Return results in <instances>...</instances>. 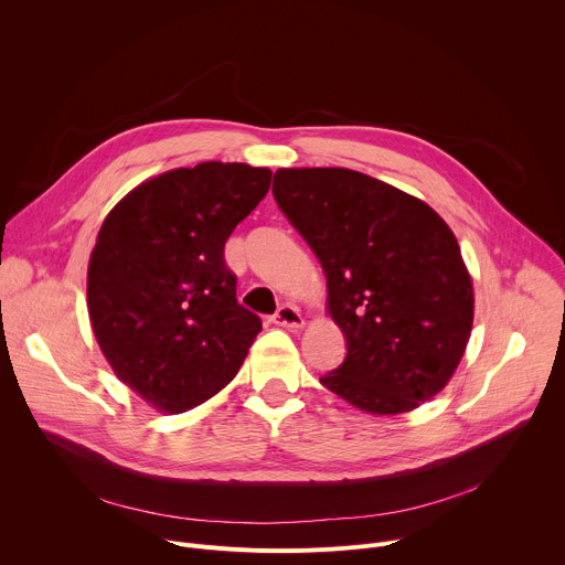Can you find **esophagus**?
I'll list each match as a JSON object with an SVG mask.
<instances>
[{
	"instance_id": "obj_1",
	"label": "esophagus",
	"mask_w": 565,
	"mask_h": 565,
	"mask_svg": "<svg viewBox=\"0 0 565 565\" xmlns=\"http://www.w3.org/2000/svg\"><path fill=\"white\" fill-rule=\"evenodd\" d=\"M273 321L279 327H286V329H301L303 317L299 315V310L292 303H281L277 308V312L273 315Z\"/></svg>"
}]
</instances>
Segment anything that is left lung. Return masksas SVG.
<instances>
[{
  "label": "left lung",
  "mask_w": 565,
  "mask_h": 565,
  "mask_svg": "<svg viewBox=\"0 0 565 565\" xmlns=\"http://www.w3.org/2000/svg\"><path fill=\"white\" fill-rule=\"evenodd\" d=\"M273 194L329 286L344 362L319 382L393 416L434 397L473 321L471 279L449 225L423 201L344 168L277 170Z\"/></svg>",
  "instance_id": "8db88e82"
}]
</instances>
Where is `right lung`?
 <instances>
[{
    "mask_svg": "<svg viewBox=\"0 0 565 565\" xmlns=\"http://www.w3.org/2000/svg\"><path fill=\"white\" fill-rule=\"evenodd\" d=\"M273 172L201 163L145 181L105 218L89 262L94 335L114 373L151 407L181 414L218 393L262 331L236 301L225 241Z\"/></svg>",
    "mask_w": 565,
    "mask_h": 565,
    "instance_id": "right-lung-1",
    "label": "right lung"
}]
</instances>
